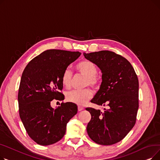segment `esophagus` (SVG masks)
<instances>
[{
  "label": "esophagus",
  "mask_w": 160,
  "mask_h": 160,
  "mask_svg": "<svg viewBox=\"0 0 160 160\" xmlns=\"http://www.w3.org/2000/svg\"><path fill=\"white\" fill-rule=\"evenodd\" d=\"M78 111H82V110H83V106H78Z\"/></svg>",
  "instance_id": "34e87169"
}]
</instances>
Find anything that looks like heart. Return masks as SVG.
<instances>
[{
	"instance_id": "heart-1",
	"label": "heart",
	"mask_w": 160,
	"mask_h": 160,
	"mask_svg": "<svg viewBox=\"0 0 160 160\" xmlns=\"http://www.w3.org/2000/svg\"><path fill=\"white\" fill-rule=\"evenodd\" d=\"M78 72L86 77L85 86H90L97 88L99 86V80L97 77L98 69L96 65L89 61H82L77 65ZM72 78V71L69 69H66L62 77V82L63 86L69 88L71 86ZM92 97L91 91L88 89L72 90L66 93V99L69 102L78 105L86 104Z\"/></svg>"
}]
</instances>
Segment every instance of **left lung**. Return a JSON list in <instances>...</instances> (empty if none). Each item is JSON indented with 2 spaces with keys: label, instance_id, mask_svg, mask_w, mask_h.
<instances>
[{
  "label": "left lung",
  "instance_id": "obj_1",
  "mask_svg": "<svg viewBox=\"0 0 160 160\" xmlns=\"http://www.w3.org/2000/svg\"><path fill=\"white\" fill-rule=\"evenodd\" d=\"M102 72L99 90L91 100L108 106L104 112L86 108L91 115L87 126L89 138L96 143L111 145L121 141L136 124L139 108V81L131 63L121 55L109 51L83 53Z\"/></svg>",
  "mask_w": 160,
  "mask_h": 160
}]
</instances>
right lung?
Wrapping results in <instances>:
<instances>
[{
	"label": "right lung",
	"instance_id": "1",
	"mask_svg": "<svg viewBox=\"0 0 160 160\" xmlns=\"http://www.w3.org/2000/svg\"><path fill=\"white\" fill-rule=\"evenodd\" d=\"M80 54L47 50L32 59L24 69L18 93L19 116L28 136L40 145L60 141L65 135L67 122L77 113L74 103L62 102L54 109L50 102L64 100L60 92L62 74Z\"/></svg>",
	"mask_w": 160,
	"mask_h": 160
}]
</instances>
